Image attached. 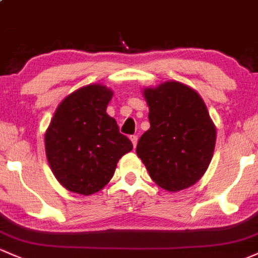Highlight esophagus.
I'll return each instance as SVG.
<instances>
[{"mask_svg":"<svg viewBox=\"0 0 258 258\" xmlns=\"http://www.w3.org/2000/svg\"><path fill=\"white\" fill-rule=\"evenodd\" d=\"M130 140H132L133 146H134V148H137V144H138V137H137V135H132V137H130Z\"/></svg>","mask_w":258,"mask_h":258,"instance_id":"1","label":"esophagus"}]
</instances>
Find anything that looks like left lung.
<instances>
[{
    "mask_svg": "<svg viewBox=\"0 0 258 258\" xmlns=\"http://www.w3.org/2000/svg\"><path fill=\"white\" fill-rule=\"evenodd\" d=\"M150 129L137 154L157 185L170 192L201 179L212 161L217 130L206 103L193 88L168 81L145 88Z\"/></svg>",
    "mask_w": 258,
    "mask_h": 258,
    "instance_id": "8db88e82",
    "label": "left lung"
}]
</instances>
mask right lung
Masks as SVG:
<instances>
[{
    "label": "right lung",
    "mask_w": 258,
    "mask_h": 258,
    "mask_svg": "<svg viewBox=\"0 0 258 258\" xmlns=\"http://www.w3.org/2000/svg\"><path fill=\"white\" fill-rule=\"evenodd\" d=\"M113 92L102 85H88L59 104L45 133V151L57 181L82 196L98 192L114 174L133 144L119 133L106 109Z\"/></svg>",
    "instance_id": "right-lung-1"
}]
</instances>
